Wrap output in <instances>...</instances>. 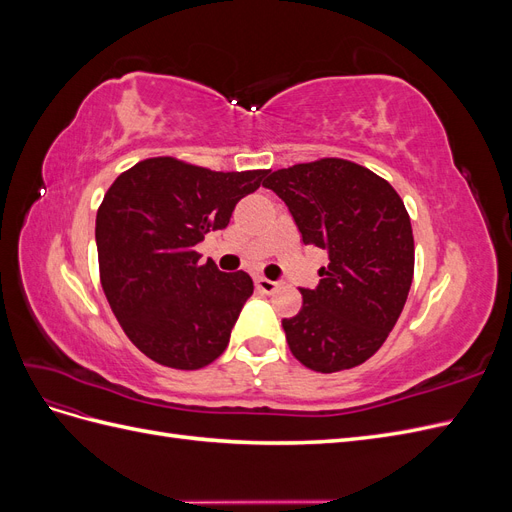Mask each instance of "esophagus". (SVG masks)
<instances>
[{
  "instance_id": "1",
  "label": "esophagus",
  "mask_w": 512,
  "mask_h": 512,
  "mask_svg": "<svg viewBox=\"0 0 512 512\" xmlns=\"http://www.w3.org/2000/svg\"><path fill=\"white\" fill-rule=\"evenodd\" d=\"M256 288L265 294H273L277 288H280V282H271L267 277H256Z\"/></svg>"
}]
</instances>
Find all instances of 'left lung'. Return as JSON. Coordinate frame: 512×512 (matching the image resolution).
I'll list each match as a JSON object with an SVG mask.
<instances>
[{
  "mask_svg": "<svg viewBox=\"0 0 512 512\" xmlns=\"http://www.w3.org/2000/svg\"><path fill=\"white\" fill-rule=\"evenodd\" d=\"M280 196L303 243L329 254L320 284L301 288L303 307L282 327L294 359L333 374L376 354L406 305L414 237L404 200L369 168L324 158L275 170Z\"/></svg>",
  "mask_w": 512,
  "mask_h": 512,
  "instance_id": "8db88e82",
  "label": "left lung"
}]
</instances>
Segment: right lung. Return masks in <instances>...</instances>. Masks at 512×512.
Here are the masks:
<instances>
[{"mask_svg": "<svg viewBox=\"0 0 512 512\" xmlns=\"http://www.w3.org/2000/svg\"><path fill=\"white\" fill-rule=\"evenodd\" d=\"M269 170L215 173L149 158L121 173L96 215L100 282L121 329L151 361L200 369L226 350L252 277L200 265L196 245L228 226Z\"/></svg>", "mask_w": 512, "mask_h": 512, "instance_id": "right-lung-1", "label": "right lung"}]
</instances>
